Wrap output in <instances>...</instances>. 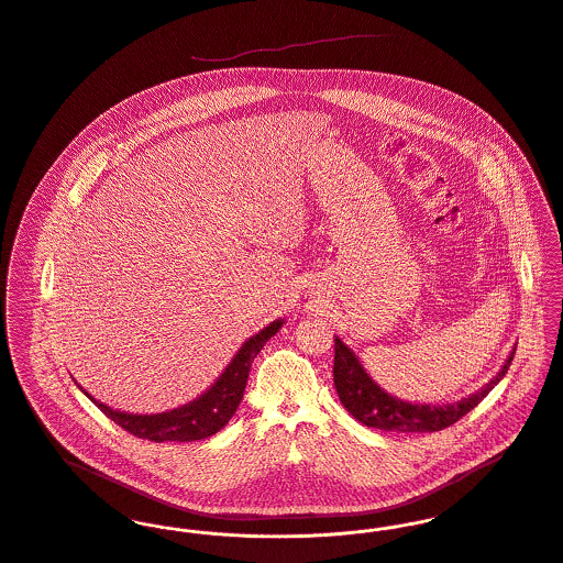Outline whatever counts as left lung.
I'll return each instance as SVG.
<instances>
[{"mask_svg": "<svg viewBox=\"0 0 563 563\" xmlns=\"http://www.w3.org/2000/svg\"><path fill=\"white\" fill-rule=\"evenodd\" d=\"M516 350L507 356L499 374L495 375L486 386L477 393L453 401V404H410L388 395L377 386L372 375L365 372L356 354L336 336L334 339V386L345 410L367 428L384 432H404V434H426L440 432L455 421H460L466 412H471L507 374Z\"/></svg>", "mask_w": 563, "mask_h": 563, "instance_id": "obj_1", "label": "left lung"}]
</instances>
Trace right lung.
<instances>
[{
	"label": "right lung",
	"mask_w": 563,
	"mask_h": 563,
	"mask_svg": "<svg viewBox=\"0 0 563 563\" xmlns=\"http://www.w3.org/2000/svg\"><path fill=\"white\" fill-rule=\"evenodd\" d=\"M285 321L276 319L265 325L258 334L251 336L240 352L233 356L229 367L216 379V384L202 393L198 399L189 401L181 408L162 415H129L121 410H112L110 406L92 399L84 388V393L99 406V410L110 417L117 426L137 438H146L153 442H191L218 434L235 415L244 388L251 374L252 361L263 350V345L280 330Z\"/></svg>",
	"instance_id": "right-lung-1"
}]
</instances>
